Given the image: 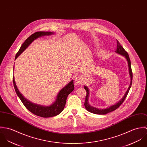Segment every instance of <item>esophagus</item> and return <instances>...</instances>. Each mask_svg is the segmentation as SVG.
<instances>
[{
	"mask_svg": "<svg viewBox=\"0 0 147 147\" xmlns=\"http://www.w3.org/2000/svg\"><path fill=\"white\" fill-rule=\"evenodd\" d=\"M84 78H83V77H82L81 76H77V77H76L75 78V80H74V82H75V84L77 85V86H79V85H81L83 83V82H84Z\"/></svg>",
	"mask_w": 147,
	"mask_h": 147,
	"instance_id": "34e87169",
	"label": "esophagus"
}]
</instances>
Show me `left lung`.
Returning a JSON list of instances; mask_svg holds the SVG:
<instances>
[{"label": "left lung", "instance_id": "8db88e82", "mask_svg": "<svg viewBox=\"0 0 147 147\" xmlns=\"http://www.w3.org/2000/svg\"><path fill=\"white\" fill-rule=\"evenodd\" d=\"M117 49L115 51V52L121 55H123V56H125L127 61L128 63V66H129V74L130 76L131 82L128 88V90H127V91L126 92L125 94L124 95L123 97L121 98V100L117 102V104H114L112 106L109 107L106 109H98L96 108H94L92 106H91L89 103H88V98H89V90L88 88V87H87L86 86H84V89L86 91V98H85V101H84V107L86 109L87 111H88V112L94 113V114H105L111 112L112 111H114L115 109H117L118 108H119V107L122 104V102L124 101V100H125L127 96V94L129 92V90L130 89L131 86L132 84V70H131V61L129 56L127 53V52L125 50V49L122 47V46H121L120 43H119V42L117 40Z\"/></svg>", "mask_w": 147, "mask_h": 147}]
</instances>
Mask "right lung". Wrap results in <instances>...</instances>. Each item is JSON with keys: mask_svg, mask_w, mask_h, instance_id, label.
<instances>
[{"mask_svg": "<svg viewBox=\"0 0 147 147\" xmlns=\"http://www.w3.org/2000/svg\"><path fill=\"white\" fill-rule=\"evenodd\" d=\"M53 34V32H37L31 35L29 38H28L26 39V40L22 45L19 51L17 53L15 59H16L18 56L33 42V40H34L35 39L40 36L44 35H49ZM13 82L14 88L17 96L19 97L20 99L24 105V106L26 108V109L35 115L45 118L51 117L60 114L63 111L65 107L66 98L68 95L70 94L74 89L73 81L72 80L70 82H69L65 87H64L62 90L60 91L57 96L56 101L53 102V104L48 107H45L40 105L35 104L24 98L22 96V95L20 92L17 87L15 81L14 76H13Z\"/></svg>", "mask_w": 147, "mask_h": 147, "instance_id": "right-lung-1", "label": "right lung"}]
</instances>
